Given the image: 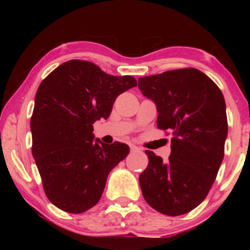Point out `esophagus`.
<instances>
[{"instance_id":"1","label":"esophagus","mask_w":250,"mask_h":250,"mask_svg":"<svg viewBox=\"0 0 250 250\" xmlns=\"http://www.w3.org/2000/svg\"><path fill=\"white\" fill-rule=\"evenodd\" d=\"M141 149H140L139 147H136V146H131L130 147V151L131 153H137V151H140Z\"/></svg>"}]
</instances>
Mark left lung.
<instances>
[{
    "instance_id": "8db88e82",
    "label": "left lung",
    "mask_w": 250,
    "mask_h": 250,
    "mask_svg": "<svg viewBox=\"0 0 250 250\" xmlns=\"http://www.w3.org/2000/svg\"><path fill=\"white\" fill-rule=\"evenodd\" d=\"M139 88L156 105L157 127L173 135L168 161L146 150L149 162L139 179L143 197L168 216L189 213L206 199L225 156V97L194 68L140 77Z\"/></svg>"
}]
</instances>
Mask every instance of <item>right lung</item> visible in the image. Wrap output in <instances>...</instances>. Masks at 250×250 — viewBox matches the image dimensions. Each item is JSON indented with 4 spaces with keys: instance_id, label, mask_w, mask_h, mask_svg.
Listing matches in <instances>:
<instances>
[{
    "instance_id": "1",
    "label": "right lung",
    "mask_w": 250,
    "mask_h": 250,
    "mask_svg": "<svg viewBox=\"0 0 250 250\" xmlns=\"http://www.w3.org/2000/svg\"><path fill=\"white\" fill-rule=\"evenodd\" d=\"M131 76H113L94 63H62L41 82L30 130L43 188L57 208L81 214L96 205L107 177L129 154L128 145H105L93 125L108 119L120 94L136 87Z\"/></svg>"
}]
</instances>
